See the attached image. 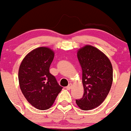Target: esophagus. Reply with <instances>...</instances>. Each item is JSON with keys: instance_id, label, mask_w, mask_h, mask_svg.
Returning a JSON list of instances; mask_svg holds the SVG:
<instances>
[{"instance_id": "obj_1", "label": "esophagus", "mask_w": 131, "mask_h": 131, "mask_svg": "<svg viewBox=\"0 0 131 131\" xmlns=\"http://www.w3.org/2000/svg\"><path fill=\"white\" fill-rule=\"evenodd\" d=\"M72 83H69L67 86L66 89H67V90H71V88H72Z\"/></svg>"}]
</instances>
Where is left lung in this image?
<instances>
[{"label": "left lung", "instance_id": "left-lung-1", "mask_svg": "<svg viewBox=\"0 0 131 131\" xmlns=\"http://www.w3.org/2000/svg\"><path fill=\"white\" fill-rule=\"evenodd\" d=\"M77 57L82 69L83 97L76 100L82 110H90L103 103L113 82V67L108 57L91 45L79 49Z\"/></svg>", "mask_w": 131, "mask_h": 131}]
</instances>
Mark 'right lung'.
Masks as SVG:
<instances>
[{
	"label": "right lung",
	"mask_w": 131,
	"mask_h": 131,
	"mask_svg": "<svg viewBox=\"0 0 131 131\" xmlns=\"http://www.w3.org/2000/svg\"><path fill=\"white\" fill-rule=\"evenodd\" d=\"M54 55L50 48H37L25 57L19 67L22 94L31 105L40 110L51 108L62 89L50 72Z\"/></svg>",
	"instance_id": "obj_1"
}]
</instances>
